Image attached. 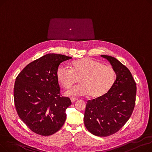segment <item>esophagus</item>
<instances>
[{
    "label": "esophagus",
    "mask_w": 152,
    "mask_h": 152,
    "mask_svg": "<svg viewBox=\"0 0 152 152\" xmlns=\"http://www.w3.org/2000/svg\"><path fill=\"white\" fill-rule=\"evenodd\" d=\"M77 99H76V98H71V101L72 102H75V101H76Z\"/></svg>",
    "instance_id": "obj_1"
}]
</instances>
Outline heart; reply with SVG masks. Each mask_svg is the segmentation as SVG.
Returning <instances> with one entry per match:
<instances>
[{
    "label": "heart",
    "instance_id": "b5f03b06",
    "mask_svg": "<svg viewBox=\"0 0 152 152\" xmlns=\"http://www.w3.org/2000/svg\"><path fill=\"white\" fill-rule=\"evenodd\" d=\"M59 83L69 89L79 81L81 84L66 92L69 97H79L89 94L94 98L105 94L113 86L116 77L114 69L97 60L85 58L73 61L71 68L61 65L57 71Z\"/></svg>",
    "mask_w": 152,
    "mask_h": 152
}]
</instances>
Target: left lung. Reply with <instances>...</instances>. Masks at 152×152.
Returning a JSON list of instances; mask_svg holds the SVG:
<instances>
[{
  "mask_svg": "<svg viewBox=\"0 0 152 152\" xmlns=\"http://www.w3.org/2000/svg\"><path fill=\"white\" fill-rule=\"evenodd\" d=\"M101 57L109 61L116 78L105 94L87 102L84 121L91 133L107 137L117 132L129 120L135 106L137 87L126 66L111 56Z\"/></svg>",
  "mask_w": 152,
  "mask_h": 152,
  "instance_id": "1",
  "label": "left lung"
}]
</instances>
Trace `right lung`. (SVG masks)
<instances>
[{"label":"right lung","mask_w":152,"mask_h":152,"mask_svg":"<svg viewBox=\"0 0 152 152\" xmlns=\"http://www.w3.org/2000/svg\"><path fill=\"white\" fill-rule=\"evenodd\" d=\"M72 58L49 53L31 62L16 77L13 98L21 120L36 134L48 136L58 131L66 120L69 98L60 94L57 76L60 64Z\"/></svg>","instance_id":"right-lung-1"}]
</instances>
